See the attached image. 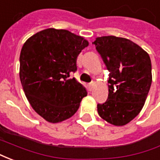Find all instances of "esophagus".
I'll return each instance as SVG.
<instances>
[{
    "mask_svg": "<svg viewBox=\"0 0 160 160\" xmlns=\"http://www.w3.org/2000/svg\"><path fill=\"white\" fill-rule=\"evenodd\" d=\"M87 87H88V90L92 91V87H93V83H92H92H89L87 85Z\"/></svg>",
    "mask_w": 160,
    "mask_h": 160,
    "instance_id": "1",
    "label": "esophagus"
}]
</instances>
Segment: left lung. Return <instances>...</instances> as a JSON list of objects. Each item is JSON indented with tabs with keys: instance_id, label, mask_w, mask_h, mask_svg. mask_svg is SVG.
<instances>
[{
	"instance_id": "1",
	"label": "left lung",
	"mask_w": 160,
	"mask_h": 160,
	"mask_svg": "<svg viewBox=\"0 0 160 160\" xmlns=\"http://www.w3.org/2000/svg\"><path fill=\"white\" fill-rule=\"evenodd\" d=\"M92 43L110 72L108 98L98 104V112L111 124L123 126L141 112L146 102L152 84L150 56L123 38L100 37Z\"/></svg>"
}]
</instances>
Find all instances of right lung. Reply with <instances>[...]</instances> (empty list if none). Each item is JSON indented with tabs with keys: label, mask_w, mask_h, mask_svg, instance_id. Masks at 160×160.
<instances>
[{
	"label": "right lung",
	"mask_w": 160,
	"mask_h": 160,
	"mask_svg": "<svg viewBox=\"0 0 160 160\" xmlns=\"http://www.w3.org/2000/svg\"><path fill=\"white\" fill-rule=\"evenodd\" d=\"M88 46L84 38L67 30L49 28L24 43L19 56V78L27 99L38 114L52 123L71 118L87 95L70 73L77 57Z\"/></svg>",
	"instance_id": "1"
}]
</instances>
